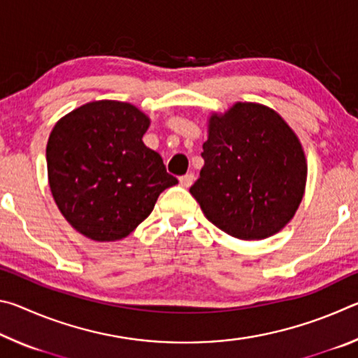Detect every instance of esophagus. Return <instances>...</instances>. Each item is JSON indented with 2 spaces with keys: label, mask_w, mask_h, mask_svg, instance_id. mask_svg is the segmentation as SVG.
I'll return each mask as SVG.
<instances>
[{
  "label": "esophagus",
  "mask_w": 358,
  "mask_h": 358,
  "mask_svg": "<svg viewBox=\"0 0 358 358\" xmlns=\"http://www.w3.org/2000/svg\"><path fill=\"white\" fill-rule=\"evenodd\" d=\"M180 183L183 187H189L194 183V175L192 173L183 175V177H180Z\"/></svg>",
  "instance_id": "obj_1"
}]
</instances>
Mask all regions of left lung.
<instances>
[{
  "mask_svg": "<svg viewBox=\"0 0 358 358\" xmlns=\"http://www.w3.org/2000/svg\"><path fill=\"white\" fill-rule=\"evenodd\" d=\"M205 164L189 192L210 222L238 240L280 232L299 210L308 164L295 131L273 108L235 102L208 117Z\"/></svg>",
  "mask_w": 358,
  "mask_h": 358,
  "instance_id": "obj_1",
  "label": "left lung"
}]
</instances>
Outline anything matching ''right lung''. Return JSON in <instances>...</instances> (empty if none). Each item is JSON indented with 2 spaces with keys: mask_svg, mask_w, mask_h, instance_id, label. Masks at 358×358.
<instances>
[{
  "mask_svg": "<svg viewBox=\"0 0 358 358\" xmlns=\"http://www.w3.org/2000/svg\"><path fill=\"white\" fill-rule=\"evenodd\" d=\"M150 118L121 101H93L59 118L48 136L47 173L53 201L72 227L94 241H117L178 183L142 137Z\"/></svg>",
  "mask_w": 358,
  "mask_h": 358,
  "instance_id": "right-lung-1",
  "label": "right lung"
}]
</instances>
